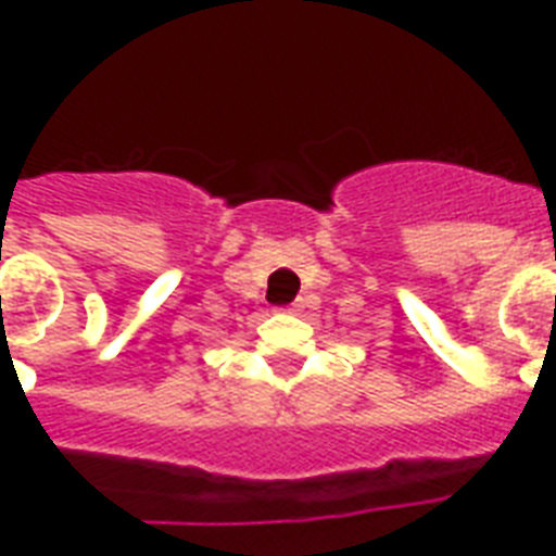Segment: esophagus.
Returning <instances> with one entry per match:
<instances>
[{
	"mask_svg": "<svg viewBox=\"0 0 556 556\" xmlns=\"http://www.w3.org/2000/svg\"><path fill=\"white\" fill-rule=\"evenodd\" d=\"M300 305H303V303H294L291 308H286V312H300Z\"/></svg>",
	"mask_w": 556,
	"mask_h": 556,
	"instance_id": "34e87169",
	"label": "esophagus"
}]
</instances>
